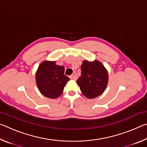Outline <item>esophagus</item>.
<instances>
[{"instance_id": "obj_1", "label": "esophagus", "mask_w": 147, "mask_h": 147, "mask_svg": "<svg viewBox=\"0 0 147 147\" xmlns=\"http://www.w3.org/2000/svg\"><path fill=\"white\" fill-rule=\"evenodd\" d=\"M70 78H71V80H76V78H77L76 73H74L73 74H72V75L70 76Z\"/></svg>"}]
</instances>
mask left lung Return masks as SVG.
I'll return each instance as SVG.
<instances>
[{"instance_id":"8db88e82","label":"left lung","mask_w":147,"mask_h":147,"mask_svg":"<svg viewBox=\"0 0 147 147\" xmlns=\"http://www.w3.org/2000/svg\"><path fill=\"white\" fill-rule=\"evenodd\" d=\"M108 82V73L100 61L85 60L81 65V76L77 80L82 93L88 98H93L104 93Z\"/></svg>"}]
</instances>
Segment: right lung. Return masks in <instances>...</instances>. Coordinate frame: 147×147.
<instances>
[{"label":"right lung","mask_w":147,"mask_h":147,"mask_svg":"<svg viewBox=\"0 0 147 147\" xmlns=\"http://www.w3.org/2000/svg\"><path fill=\"white\" fill-rule=\"evenodd\" d=\"M64 71L63 67L57 65L56 61L42 62L36 74V84L41 93L49 98L59 97L70 80L64 74Z\"/></svg>","instance_id":"1"}]
</instances>
